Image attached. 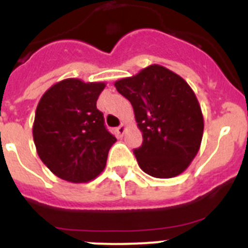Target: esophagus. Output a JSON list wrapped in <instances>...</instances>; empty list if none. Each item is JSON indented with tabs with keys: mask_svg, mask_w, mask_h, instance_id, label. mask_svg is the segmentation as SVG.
I'll return each mask as SVG.
<instances>
[{
	"mask_svg": "<svg viewBox=\"0 0 248 248\" xmlns=\"http://www.w3.org/2000/svg\"><path fill=\"white\" fill-rule=\"evenodd\" d=\"M125 126H126V124H124V123H123V124L120 126H118V128H117V134L118 135H123V134H124V133H125Z\"/></svg>",
	"mask_w": 248,
	"mask_h": 248,
	"instance_id": "1",
	"label": "esophagus"
}]
</instances>
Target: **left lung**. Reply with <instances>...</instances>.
Wrapping results in <instances>:
<instances>
[{"label":"left lung","mask_w":248,"mask_h":248,"mask_svg":"<svg viewBox=\"0 0 248 248\" xmlns=\"http://www.w3.org/2000/svg\"><path fill=\"white\" fill-rule=\"evenodd\" d=\"M117 91L133 105L143 144L134 150L140 169L170 179L189 168L200 150L203 115L187 82L159 64L117 80Z\"/></svg>","instance_id":"left-lung-1"}]
</instances>
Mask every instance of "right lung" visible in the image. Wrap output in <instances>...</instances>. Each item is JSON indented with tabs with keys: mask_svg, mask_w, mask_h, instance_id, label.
<instances>
[{
	"mask_svg": "<svg viewBox=\"0 0 248 248\" xmlns=\"http://www.w3.org/2000/svg\"><path fill=\"white\" fill-rule=\"evenodd\" d=\"M104 88V82L67 78L39 99L32 128L37 154L62 180L89 183L104 170L109 149L117 141L97 109Z\"/></svg>",
	"mask_w": 248,
	"mask_h": 248,
	"instance_id": "1",
	"label": "right lung"
}]
</instances>
